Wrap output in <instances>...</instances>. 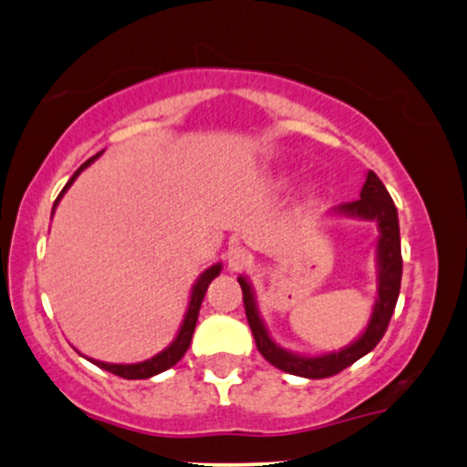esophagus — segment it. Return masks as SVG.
I'll use <instances>...</instances> for the list:
<instances>
[{
    "label": "esophagus",
    "instance_id": "obj_1",
    "mask_svg": "<svg viewBox=\"0 0 467 467\" xmlns=\"http://www.w3.org/2000/svg\"><path fill=\"white\" fill-rule=\"evenodd\" d=\"M252 263V254L245 250V247H241V245H234V247H230L228 250V267L230 269H244V267H247V265Z\"/></svg>",
    "mask_w": 467,
    "mask_h": 467
}]
</instances>
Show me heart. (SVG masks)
I'll list each match as a JSON object with an SVG mask.
<instances>
[{"mask_svg": "<svg viewBox=\"0 0 467 467\" xmlns=\"http://www.w3.org/2000/svg\"><path fill=\"white\" fill-rule=\"evenodd\" d=\"M308 193H310V196H315V187H310V190H308Z\"/></svg>", "mask_w": 467, "mask_h": 467, "instance_id": "heart-1", "label": "heart"}]
</instances>
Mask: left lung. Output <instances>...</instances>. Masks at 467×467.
<instances>
[{
	"label": "left lung",
	"instance_id": "1",
	"mask_svg": "<svg viewBox=\"0 0 467 467\" xmlns=\"http://www.w3.org/2000/svg\"><path fill=\"white\" fill-rule=\"evenodd\" d=\"M334 213L359 217V220H373L377 222V228H379V239H377V299L373 306V315H370L368 326H366L362 336L353 340L351 345L342 347L340 351L323 353V356H299V353L282 349L271 338L267 327H265L252 285L244 275H239L241 291H244L245 317L252 327L258 351L275 368L297 377H308V379H323V377L340 373L347 366L358 362L359 358H364L366 353L375 349L392 318L400 291V275H403L397 206H394L390 193L383 187L379 176L368 170L362 192H359V200L336 206Z\"/></svg>",
	"mask_w": 467,
	"mask_h": 467
}]
</instances>
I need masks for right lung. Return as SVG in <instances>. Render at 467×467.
Instances as JSON below:
<instances>
[{
	"instance_id": "add662e5",
	"label": "right lung",
	"mask_w": 467,
	"mask_h": 467,
	"mask_svg": "<svg viewBox=\"0 0 467 467\" xmlns=\"http://www.w3.org/2000/svg\"><path fill=\"white\" fill-rule=\"evenodd\" d=\"M101 155H103V150L88 159V161L81 165V168L77 170L73 176H70L67 187H64V190L60 192V196H57L56 202H53V211H56V206H57V202H60V198L64 196V193H67L68 187L73 185L77 176L81 174V170H86L88 165L97 161V159ZM220 271H222V263H217V265H213V267H209L206 271H202V274H200L196 285H193V288H192L190 306H187L185 318H182L179 334H176V338L170 342V345L165 347L161 353H157V356H152L150 359H144V362H138V364H109V362H101V359H92V358H90V362L97 364L99 368L109 370V373L122 377V379H149V377H155L159 373H163V370L172 368V366L179 362L182 356H185V351L190 349V342H192L193 329H196L198 312H200V306H202L204 293H206V288H209L211 282H213L215 277L220 275Z\"/></svg>"
}]
</instances>
